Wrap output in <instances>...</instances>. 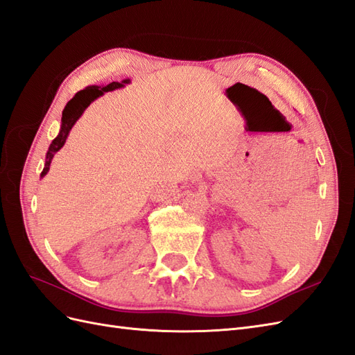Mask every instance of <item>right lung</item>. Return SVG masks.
<instances>
[{"mask_svg":"<svg viewBox=\"0 0 355 355\" xmlns=\"http://www.w3.org/2000/svg\"><path fill=\"white\" fill-rule=\"evenodd\" d=\"M125 84H130V79H124L121 83H111L106 87H98V85H89L85 89H80L79 93L75 94V97L70 100V102L66 105L64 111H62V118H61V129L60 133L55 139L52 141L49 145V150L46 153V160H44V168L42 171V177L48 174L51 162L53 159V154H55L62 145H64L69 132L71 130V127L78 121V118L83 115V112L89 106L91 102H94L97 97L102 96L103 93H107V91H114L116 88H123Z\"/></svg>","mask_w":355,"mask_h":355,"instance_id":"obj_1","label":"right lung"}]
</instances>
